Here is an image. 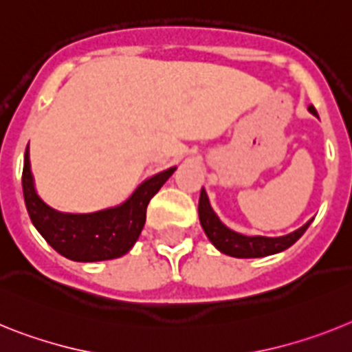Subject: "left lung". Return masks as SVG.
Segmentation results:
<instances>
[{
	"mask_svg": "<svg viewBox=\"0 0 352 352\" xmlns=\"http://www.w3.org/2000/svg\"><path fill=\"white\" fill-rule=\"evenodd\" d=\"M310 113L316 115L317 111L314 106H310ZM198 216H200V225L209 237L210 243L216 246L225 255L235 256V258H258V256H267L280 253L283 250L290 248L301 235L310 227V221H307L301 228L290 232V234L282 235V237H264V235H243L239 232H234L223 225L218 214L214 212L210 207L209 197L206 189L201 188L200 201H198Z\"/></svg>",
	"mask_w": 352,
	"mask_h": 352,
	"instance_id": "obj_1",
	"label": "left lung"
}]
</instances>
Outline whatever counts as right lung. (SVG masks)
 <instances>
[{"mask_svg":"<svg viewBox=\"0 0 352 352\" xmlns=\"http://www.w3.org/2000/svg\"><path fill=\"white\" fill-rule=\"evenodd\" d=\"M177 168L146 179L124 204L90 214H69L49 207L33 184L30 152L23 166V193L32 223L60 255L76 262L111 261L125 255L138 241L146 219V206Z\"/></svg>","mask_w":352,"mask_h":352,"instance_id":"obj_1","label":"right lung"}]
</instances>
